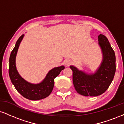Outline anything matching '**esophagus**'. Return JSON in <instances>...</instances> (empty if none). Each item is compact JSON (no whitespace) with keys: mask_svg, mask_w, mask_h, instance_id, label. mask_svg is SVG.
<instances>
[{"mask_svg":"<svg viewBox=\"0 0 124 124\" xmlns=\"http://www.w3.org/2000/svg\"><path fill=\"white\" fill-rule=\"evenodd\" d=\"M64 63H65V64L67 65V66H69L70 65H71L72 64V62L69 59H67L65 60Z\"/></svg>","mask_w":124,"mask_h":124,"instance_id":"obj_1","label":"esophagus"}]
</instances>
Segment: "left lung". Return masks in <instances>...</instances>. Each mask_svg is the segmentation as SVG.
Instances as JSON below:
<instances>
[{
  "instance_id": "obj_1",
  "label": "left lung",
  "mask_w": 124,
  "mask_h": 124,
  "mask_svg": "<svg viewBox=\"0 0 124 124\" xmlns=\"http://www.w3.org/2000/svg\"><path fill=\"white\" fill-rule=\"evenodd\" d=\"M98 39L102 60L94 73H86L74 65L70 67L73 72V83L76 91L85 97H96L105 93L115 74L116 56L114 50L104 35L99 34Z\"/></svg>"
}]
</instances>
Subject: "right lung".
<instances>
[{"label":"right lung","instance_id":"add662e5","mask_svg":"<svg viewBox=\"0 0 124 124\" xmlns=\"http://www.w3.org/2000/svg\"><path fill=\"white\" fill-rule=\"evenodd\" d=\"M25 35L23 34L16 41L9 59V75L15 88L23 97L30 100H39L48 97L53 88L54 78L65 68L64 65L54 67L48 72L43 80L39 83L27 82L20 75L16 69V57L20 44Z\"/></svg>","mask_w":124,"mask_h":124}]
</instances>
